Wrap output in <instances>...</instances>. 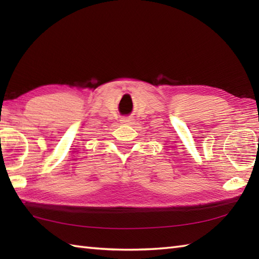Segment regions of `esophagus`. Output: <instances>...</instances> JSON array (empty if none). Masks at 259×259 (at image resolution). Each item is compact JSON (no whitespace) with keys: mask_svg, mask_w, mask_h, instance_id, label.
I'll return each instance as SVG.
<instances>
[{"mask_svg":"<svg viewBox=\"0 0 259 259\" xmlns=\"http://www.w3.org/2000/svg\"><path fill=\"white\" fill-rule=\"evenodd\" d=\"M121 121V123H124V124H130V123H133V119L131 118H128V117H125V118H122L120 120Z\"/></svg>","mask_w":259,"mask_h":259,"instance_id":"1","label":"esophagus"}]
</instances>
